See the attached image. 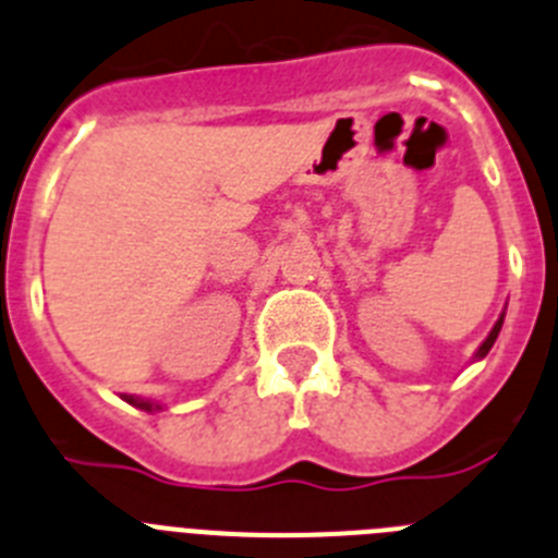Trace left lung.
Instances as JSON below:
<instances>
[{
	"mask_svg": "<svg viewBox=\"0 0 558 558\" xmlns=\"http://www.w3.org/2000/svg\"><path fill=\"white\" fill-rule=\"evenodd\" d=\"M502 315H506V313H502ZM502 315H500V318H497V324H495V327H492L489 338L483 340V343H481V349H477V352H475V357H477V360H481V357H486V354H489V349L495 347V340H497V335H500V327H502Z\"/></svg>",
	"mask_w": 558,
	"mask_h": 558,
	"instance_id": "obj_1",
	"label": "left lung"
}]
</instances>
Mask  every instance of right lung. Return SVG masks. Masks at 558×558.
<instances>
[{"label": "right lung", "instance_id": "obj_1", "mask_svg": "<svg viewBox=\"0 0 558 558\" xmlns=\"http://www.w3.org/2000/svg\"><path fill=\"white\" fill-rule=\"evenodd\" d=\"M125 402H131V405L142 408V411L153 413V411H161V405H156V402H147V399H140V397H122Z\"/></svg>", "mask_w": 558, "mask_h": 558}]
</instances>
